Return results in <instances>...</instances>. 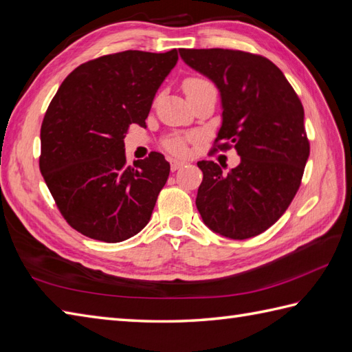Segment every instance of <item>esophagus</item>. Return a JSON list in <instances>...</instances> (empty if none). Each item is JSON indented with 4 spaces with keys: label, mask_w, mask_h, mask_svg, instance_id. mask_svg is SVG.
Listing matches in <instances>:
<instances>
[{
    "label": "esophagus",
    "mask_w": 352,
    "mask_h": 352,
    "mask_svg": "<svg viewBox=\"0 0 352 352\" xmlns=\"http://www.w3.org/2000/svg\"><path fill=\"white\" fill-rule=\"evenodd\" d=\"M184 165V162L177 160V159H170V170H177Z\"/></svg>",
    "instance_id": "obj_1"
}]
</instances>
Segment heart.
Here are the masks:
<instances>
[{
    "label": "heart",
    "instance_id": "obj_1",
    "mask_svg": "<svg viewBox=\"0 0 352 352\" xmlns=\"http://www.w3.org/2000/svg\"><path fill=\"white\" fill-rule=\"evenodd\" d=\"M183 88H184L187 97H190V96H193L196 93L204 91V89H210V88H214V87H213V84L210 82L208 79L189 78V79L184 80ZM163 145H165V148L168 151L174 153V154H178V156H183V154H186V141H184L183 138H179V136L168 138L166 141L163 142Z\"/></svg>",
    "mask_w": 352,
    "mask_h": 352
}]
</instances>
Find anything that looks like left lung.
I'll list each match as a JSON object with an SVG mask.
<instances>
[{
  "mask_svg": "<svg viewBox=\"0 0 352 352\" xmlns=\"http://www.w3.org/2000/svg\"><path fill=\"white\" fill-rule=\"evenodd\" d=\"M182 60L220 94L216 141L234 146L240 165L201 160L196 208L211 231L232 240L259 235L296 196L309 159L305 111L280 69L261 55L231 49H179Z\"/></svg>",
  "mask_w": 352,
  "mask_h": 352,
  "instance_id": "obj_1",
  "label": "left lung"
}]
</instances>
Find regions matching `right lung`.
<instances>
[{
	"label": "right lung",
	"mask_w": 352,
	"mask_h": 352,
	"mask_svg": "<svg viewBox=\"0 0 352 352\" xmlns=\"http://www.w3.org/2000/svg\"><path fill=\"white\" fill-rule=\"evenodd\" d=\"M165 54L124 51L80 64L63 80L40 129V173L67 223L89 239L120 243L150 222L170 166L157 151L126 165L130 124L145 127Z\"/></svg>",
	"instance_id": "right-lung-1"
}]
</instances>
